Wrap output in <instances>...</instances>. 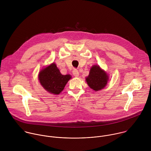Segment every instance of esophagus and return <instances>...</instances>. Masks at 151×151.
I'll return each instance as SVG.
<instances>
[{
    "instance_id": "1",
    "label": "esophagus",
    "mask_w": 151,
    "mask_h": 151,
    "mask_svg": "<svg viewBox=\"0 0 151 151\" xmlns=\"http://www.w3.org/2000/svg\"><path fill=\"white\" fill-rule=\"evenodd\" d=\"M73 74L75 77H78L79 75V71L77 69H74L73 70Z\"/></svg>"
}]
</instances>
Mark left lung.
<instances>
[{"label": "left lung", "instance_id": "8db88e82", "mask_svg": "<svg viewBox=\"0 0 151 151\" xmlns=\"http://www.w3.org/2000/svg\"><path fill=\"white\" fill-rule=\"evenodd\" d=\"M109 80L108 74L99 65H93L90 70L89 74L86 78L88 86L95 91L104 89Z\"/></svg>", "mask_w": 151, "mask_h": 151}]
</instances>
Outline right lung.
Instances as JSON below:
<instances>
[{
	"instance_id": "obj_1",
	"label": "right lung",
	"mask_w": 151,
	"mask_h": 151,
	"mask_svg": "<svg viewBox=\"0 0 151 151\" xmlns=\"http://www.w3.org/2000/svg\"><path fill=\"white\" fill-rule=\"evenodd\" d=\"M70 75H62L56 64L53 63L42 69L39 73V82L48 92L58 95L71 79Z\"/></svg>"
}]
</instances>
